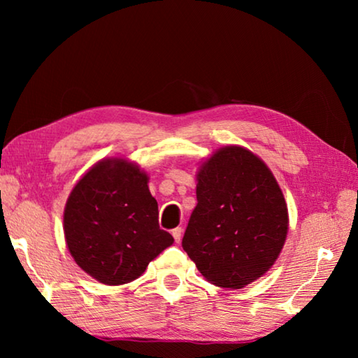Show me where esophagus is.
<instances>
[{
	"label": "esophagus",
	"instance_id": "1",
	"mask_svg": "<svg viewBox=\"0 0 358 358\" xmlns=\"http://www.w3.org/2000/svg\"><path fill=\"white\" fill-rule=\"evenodd\" d=\"M172 235H173V240L177 241V243H180V241H181V235H183V229H181V227H175V229L172 230Z\"/></svg>",
	"mask_w": 358,
	"mask_h": 358
}]
</instances>
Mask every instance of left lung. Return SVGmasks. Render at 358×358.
<instances>
[{"mask_svg": "<svg viewBox=\"0 0 358 358\" xmlns=\"http://www.w3.org/2000/svg\"><path fill=\"white\" fill-rule=\"evenodd\" d=\"M181 246L207 281L241 289L280 256L287 207L273 173L256 155L226 147L201 166Z\"/></svg>", "mask_w": 358, "mask_h": 358, "instance_id": "1", "label": "left lung"}]
</instances>
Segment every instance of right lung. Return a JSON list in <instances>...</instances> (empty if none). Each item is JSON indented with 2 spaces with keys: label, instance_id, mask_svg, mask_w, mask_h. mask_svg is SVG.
<instances>
[{
  "label": "right lung",
  "instance_id": "1",
  "mask_svg": "<svg viewBox=\"0 0 358 358\" xmlns=\"http://www.w3.org/2000/svg\"><path fill=\"white\" fill-rule=\"evenodd\" d=\"M147 183V175L123 159L101 161L66 203L64 235L72 257L108 286L134 281L173 243L159 227L157 202Z\"/></svg>",
  "mask_w": 358,
  "mask_h": 358
}]
</instances>
